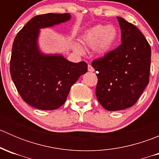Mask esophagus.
<instances>
[{
	"instance_id": "34e87169",
	"label": "esophagus",
	"mask_w": 159,
	"mask_h": 159,
	"mask_svg": "<svg viewBox=\"0 0 159 159\" xmlns=\"http://www.w3.org/2000/svg\"><path fill=\"white\" fill-rule=\"evenodd\" d=\"M88 69H89V71H90V72L94 71V68H93L91 65H89V66H88Z\"/></svg>"
}]
</instances>
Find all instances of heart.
<instances>
[{
	"label": "heart",
	"instance_id": "b5f03b06",
	"mask_svg": "<svg viewBox=\"0 0 159 159\" xmlns=\"http://www.w3.org/2000/svg\"><path fill=\"white\" fill-rule=\"evenodd\" d=\"M118 32L113 25H98L89 28L81 38V43L89 48L95 47L98 54H107L118 41ZM76 48H78L76 46Z\"/></svg>",
	"mask_w": 159,
	"mask_h": 159
}]
</instances>
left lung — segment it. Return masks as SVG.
<instances>
[{
	"instance_id": "1",
	"label": "left lung",
	"mask_w": 159,
	"mask_h": 159,
	"mask_svg": "<svg viewBox=\"0 0 159 159\" xmlns=\"http://www.w3.org/2000/svg\"><path fill=\"white\" fill-rule=\"evenodd\" d=\"M121 44L103 57L93 61L97 71L96 96L108 111L133 106L149 82L151 47L137 27L117 17Z\"/></svg>"
}]
</instances>
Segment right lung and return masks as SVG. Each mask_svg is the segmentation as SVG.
Returning a JSON list of instances; mask_svg holds the SVG:
<instances>
[{
	"mask_svg": "<svg viewBox=\"0 0 159 159\" xmlns=\"http://www.w3.org/2000/svg\"><path fill=\"white\" fill-rule=\"evenodd\" d=\"M70 14L38 15L14 38L10 71L23 100L41 110H54L66 101L71 86L88 71L86 62L74 63L61 54H43L38 47L40 29L68 21Z\"/></svg>",
	"mask_w": 159,
	"mask_h": 159,
	"instance_id": "add662e5",
	"label": "right lung"
}]
</instances>
